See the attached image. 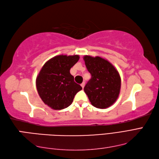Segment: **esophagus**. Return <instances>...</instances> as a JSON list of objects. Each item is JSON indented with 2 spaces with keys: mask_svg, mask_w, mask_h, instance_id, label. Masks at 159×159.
I'll use <instances>...</instances> for the list:
<instances>
[{
  "mask_svg": "<svg viewBox=\"0 0 159 159\" xmlns=\"http://www.w3.org/2000/svg\"><path fill=\"white\" fill-rule=\"evenodd\" d=\"M81 86L82 87V88H84V86H85V82L82 83V84H81Z\"/></svg>",
  "mask_w": 159,
  "mask_h": 159,
  "instance_id": "34e87169",
  "label": "esophagus"
}]
</instances>
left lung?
Wrapping results in <instances>:
<instances>
[{"mask_svg":"<svg viewBox=\"0 0 159 159\" xmlns=\"http://www.w3.org/2000/svg\"><path fill=\"white\" fill-rule=\"evenodd\" d=\"M92 75L84 87L91 104L98 109H107L115 102L121 89V77L110 62L100 57H84Z\"/></svg>","mask_w":159,"mask_h":159,"instance_id":"1","label":"left lung"}]
</instances>
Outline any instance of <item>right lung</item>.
Returning a JSON list of instances; mask_svg holds the SVG:
<instances>
[{
	"label": "right lung",
	"mask_w": 159,
	"mask_h": 159,
	"mask_svg": "<svg viewBox=\"0 0 159 159\" xmlns=\"http://www.w3.org/2000/svg\"><path fill=\"white\" fill-rule=\"evenodd\" d=\"M80 59L79 55H58L43 65L36 77V88L45 104L54 110L71 105L75 95L82 90L74 82L70 69Z\"/></svg>",
	"instance_id": "add662e5"
}]
</instances>
